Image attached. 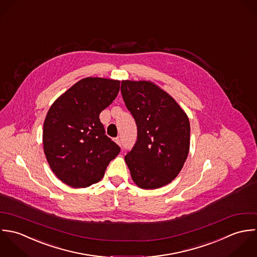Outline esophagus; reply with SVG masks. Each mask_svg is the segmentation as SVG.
<instances>
[{
	"label": "esophagus",
	"mask_w": 257,
	"mask_h": 257,
	"mask_svg": "<svg viewBox=\"0 0 257 257\" xmlns=\"http://www.w3.org/2000/svg\"><path fill=\"white\" fill-rule=\"evenodd\" d=\"M115 142L119 145V146H121L122 145V142H121V139L119 138V137H117V138H115Z\"/></svg>",
	"instance_id": "esophagus-1"
}]
</instances>
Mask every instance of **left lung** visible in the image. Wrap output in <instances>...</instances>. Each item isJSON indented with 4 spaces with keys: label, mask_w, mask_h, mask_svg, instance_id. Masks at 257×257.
I'll return each mask as SVG.
<instances>
[{
    "label": "left lung",
    "mask_w": 257,
    "mask_h": 257,
    "mask_svg": "<svg viewBox=\"0 0 257 257\" xmlns=\"http://www.w3.org/2000/svg\"><path fill=\"white\" fill-rule=\"evenodd\" d=\"M121 94L137 125V140L125 156L133 181L158 189L181 172L190 149V121L167 92L150 81L121 82Z\"/></svg>",
    "instance_id": "obj_1"
}]
</instances>
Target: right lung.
<instances>
[{"label": "right lung", "mask_w": 257, "mask_h": 257, "mask_svg": "<svg viewBox=\"0 0 257 257\" xmlns=\"http://www.w3.org/2000/svg\"><path fill=\"white\" fill-rule=\"evenodd\" d=\"M120 81L87 77L50 108L44 123V150L55 176L72 188L100 181L120 147L106 134L100 112L116 98Z\"/></svg>", "instance_id": "obj_1"}]
</instances>
